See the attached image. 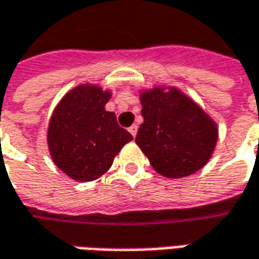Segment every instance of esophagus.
I'll return each mask as SVG.
<instances>
[{"label":"esophagus","instance_id":"esophagus-1","mask_svg":"<svg viewBox=\"0 0 259 259\" xmlns=\"http://www.w3.org/2000/svg\"><path fill=\"white\" fill-rule=\"evenodd\" d=\"M129 132L133 138H136V133H138V124H132V126L129 127Z\"/></svg>","mask_w":259,"mask_h":259}]
</instances>
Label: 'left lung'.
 <instances>
[{"instance_id": "8db88e82", "label": "left lung", "mask_w": 259, "mask_h": 259, "mask_svg": "<svg viewBox=\"0 0 259 259\" xmlns=\"http://www.w3.org/2000/svg\"><path fill=\"white\" fill-rule=\"evenodd\" d=\"M142 116L136 143L157 174L185 178L208 163L218 126L209 114L176 87L140 92Z\"/></svg>"}]
</instances>
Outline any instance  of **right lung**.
Returning <instances> with one entry per match:
<instances>
[{
	"label": "right lung",
	"mask_w": 259,
	"mask_h": 259,
	"mask_svg": "<svg viewBox=\"0 0 259 259\" xmlns=\"http://www.w3.org/2000/svg\"><path fill=\"white\" fill-rule=\"evenodd\" d=\"M112 97L100 85L80 84L70 90L51 114L47 143L53 162L78 182L99 179L132 135L104 109Z\"/></svg>",
	"instance_id": "obj_1"
}]
</instances>
